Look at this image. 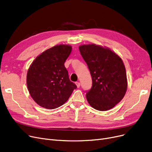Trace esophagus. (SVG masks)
I'll return each mask as SVG.
<instances>
[{
  "mask_svg": "<svg viewBox=\"0 0 152 152\" xmlns=\"http://www.w3.org/2000/svg\"><path fill=\"white\" fill-rule=\"evenodd\" d=\"M76 86H77V88H80V86H81L80 83L76 82Z\"/></svg>",
  "mask_w": 152,
  "mask_h": 152,
  "instance_id": "34e87169",
  "label": "esophagus"
}]
</instances>
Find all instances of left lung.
<instances>
[{"mask_svg": "<svg viewBox=\"0 0 152 152\" xmlns=\"http://www.w3.org/2000/svg\"><path fill=\"white\" fill-rule=\"evenodd\" d=\"M79 49L92 77V87L86 92L89 104L100 111L114 107L122 99L127 88L122 59L110 49L94 44L81 45Z\"/></svg>", "mask_w": 152, "mask_h": 152, "instance_id": "left-lung-1", "label": "left lung"}]
</instances>
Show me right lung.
Masks as SVG:
<instances>
[{
    "label": "right lung",
    "mask_w": 152,
    "mask_h": 152,
    "mask_svg": "<svg viewBox=\"0 0 152 152\" xmlns=\"http://www.w3.org/2000/svg\"><path fill=\"white\" fill-rule=\"evenodd\" d=\"M71 50L67 45L55 46L37 57L30 66L27 76L28 89L41 107L48 109L60 107L76 89L64 66Z\"/></svg>",
    "instance_id": "1"
}]
</instances>
